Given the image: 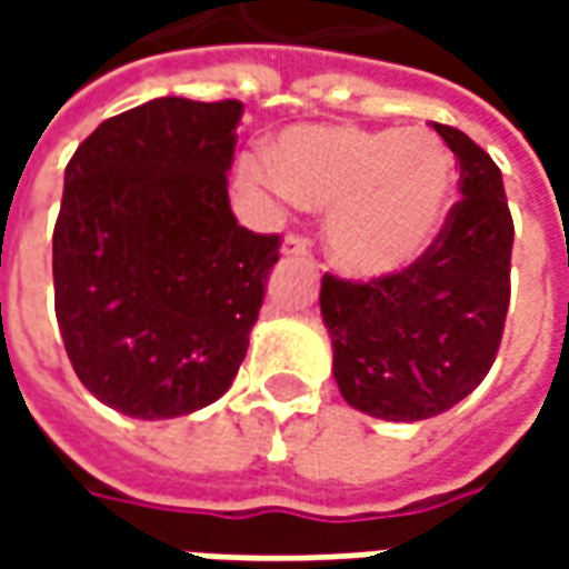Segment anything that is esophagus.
Here are the masks:
<instances>
[{"label": "esophagus", "instance_id": "1", "mask_svg": "<svg viewBox=\"0 0 569 569\" xmlns=\"http://www.w3.org/2000/svg\"><path fill=\"white\" fill-rule=\"evenodd\" d=\"M310 240L301 234H289L283 240V256H308Z\"/></svg>", "mask_w": 569, "mask_h": 569}]
</instances>
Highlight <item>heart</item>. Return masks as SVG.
I'll list each match as a JSON object with an SVG mask.
<instances>
[{"label":"heart","mask_w":569,"mask_h":569,"mask_svg":"<svg viewBox=\"0 0 569 569\" xmlns=\"http://www.w3.org/2000/svg\"><path fill=\"white\" fill-rule=\"evenodd\" d=\"M277 186L329 210L326 249L350 277L402 271L432 247L453 200V158L427 130L292 128L271 158Z\"/></svg>","instance_id":"b5f03b06"}]
</instances>
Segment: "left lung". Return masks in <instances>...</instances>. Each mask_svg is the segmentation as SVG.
Wrapping results in <instances>:
<instances>
[{
  "label": "left lung",
  "instance_id": "obj_1",
  "mask_svg": "<svg viewBox=\"0 0 569 569\" xmlns=\"http://www.w3.org/2000/svg\"><path fill=\"white\" fill-rule=\"evenodd\" d=\"M460 163V200L411 268L369 283L326 273L322 322L347 406L396 423L436 418L485 381L509 310L512 216L502 173L463 130L432 124Z\"/></svg>",
  "mask_w": 569,
  "mask_h": 569
}]
</instances>
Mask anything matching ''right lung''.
<instances>
[{"label": "right lung", "instance_id": "obj_1", "mask_svg": "<svg viewBox=\"0 0 569 569\" xmlns=\"http://www.w3.org/2000/svg\"><path fill=\"white\" fill-rule=\"evenodd\" d=\"M243 103L158 97L81 142L54 224L57 326L79 381L128 418L167 420L231 387L280 237L228 203Z\"/></svg>", "mask_w": 569, "mask_h": 569}]
</instances>
